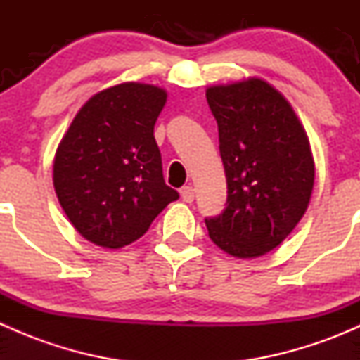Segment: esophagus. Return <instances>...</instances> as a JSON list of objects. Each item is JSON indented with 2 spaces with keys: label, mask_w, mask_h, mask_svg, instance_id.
I'll return each mask as SVG.
<instances>
[{
  "label": "esophagus",
  "mask_w": 360,
  "mask_h": 360,
  "mask_svg": "<svg viewBox=\"0 0 360 360\" xmlns=\"http://www.w3.org/2000/svg\"><path fill=\"white\" fill-rule=\"evenodd\" d=\"M181 197H183L184 202L191 203V202H193V198H195V190L191 186L181 188Z\"/></svg>",
  "instance_id": "1"
}]
</instances>
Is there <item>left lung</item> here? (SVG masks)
Here are the masks:
<instances>
[{
    "mask_svg": "<svg viewBox=\"0 0 360 360\" xmlns=\"http://www.w3.org/2000/svg\"><path fill=\"white\" fill-rule=\"evenodd\" d=\"M205 97L228 184L226 209L205 219L209 237L233 257L264 256L308 209L315 183L310 141L289 101L266 79L212 85Z\"/></svg>",
    "mask_w": 360,
    "mask_h": 360,
    "instance_id": "1",
    "label": "left lung"
}]
</instances>
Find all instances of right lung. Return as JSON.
Instances as JSON below:
<instances>
[{"instance_id": "1", "label": "right lung", "mask_w": 360, "mask_h": 360, "mask_svg": "<svg viewBox=\"0 0 360 360\" xmlns=\"http://www.w3.org/2000/svg\"><path fill=\"white\" fill-rule=\"evenodd\" d=\"M165 103L162 86L125 82L94 94L72 118L53 157V188L85 240L125 248L179 197L163 181L153 136Z\"/></svg>"}]
</instances>
